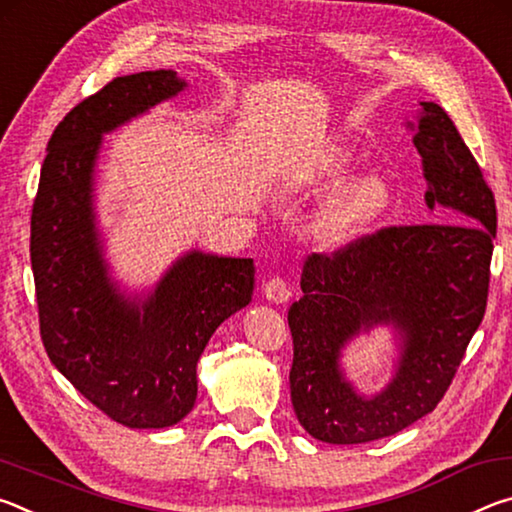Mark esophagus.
I'll list each match as a JSON object with an SVG mask.
<instances>
[{
    "label": "esophagus",
    "mask_w": 512,
    "mask_h": 512,
    "mask_svg": "<svg viewBox=\"0 0 512 512\" xmlns=\"http://www.w3.org/2000/svg\"><path fill=\"white\" fill-rule=\"evenodd\" d=\"M264 296H266V300L275 302V305H282V302H287L289 296H291L287 280H282V277H271V280L264 284Z\"/></svg>",
    "instance_id": "1"
}]
</instances>
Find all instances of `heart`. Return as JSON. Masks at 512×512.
I'll return each mask as SVG.
<instances>
[{
  "instance_id": "heart-1",
  "label": "heart",
  "mask_w": 512,
  "mask_h": 512,
  "mask_svg": "<svg viewBox=\"0 0 512 512\" xmlns=\"http://www.w3.org/2000/svg\"><path fill=\"white\" fill-rule=\"evenodd\" d=\"M352 155L345 146H329L311 167L302 173L296 185L325 187L339 180L350 167ZM391 205V189L377 173H366L334 189L332 196L318 207L311 221V235L323 248L336 250L359 239Z\"/></svg>"
}]
</instances>
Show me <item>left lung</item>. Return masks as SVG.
Returning <instances> with one entry per match:
<instances>
[{
    "mask_svg": "<svg viewBox=\"0 0 512 512\" xmlns=\"http://www.w3.org/2000/svg\"><path fill=\"white\" fill-rule=\"evenodd\" d=\"M420 106L424 201L443 223L391 225L311 255L289 309L293 411L323 443H370L436 409L488 305L495 194L447 112ZM375 324H393L403 350L392 384L363 398L342 377L340 350Z\"/></svg>",
    "mask_w": 512,
    "mask_h": 512,
    "instance_id": "1",
    "label": "left lung"
}]
</instances>
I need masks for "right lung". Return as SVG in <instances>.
Returning <instances> with one entry per match:
<instances>
[{
	"instance_id": "right-lung-1",
	"label": "right lung",
	"mask_w": 512,
	"mask_h": 512,
	"mask_svg": "<svg viewBox=\"0 0 512 512\" xmlns=\"http://www.w3.org/2000/svg\"><path fill=\"white\" fill-rule=\"evenodd\" d=\"M187 83L173 69L117 76L56 126L31 212L40 336L85 400L124 427L164 429L196 402V363L225 318L253 298V259L192 250L144 300L108 277L94 225V164L115 131Z\"/></svg>"
}]
</instances>
